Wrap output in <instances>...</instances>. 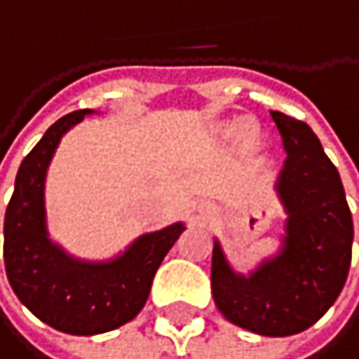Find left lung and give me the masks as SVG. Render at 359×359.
Instances as JSON below:
<instances>
[{
    "instance_id": "8db88e82",
    "label": "left lung",
    "mask_w": 359,
    "mask_h": 359,
    "mask_svg": "<svg viewBox=\"0 0 359 359\" xmlns=\"http://www.w3.org/2000/svg\"><path fill=\"white\" fill-rule=\"evenodd\" d=\"M271 117L286 151L276 183L288 215L282 248L242 276L215 240L210 282L215 303L231 324L263 337H290L313 326L341 294L353 221L339 170L313 130L280 111Z\"/></svg>"
}]
</instances>
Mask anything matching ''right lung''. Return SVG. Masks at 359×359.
<instances>
[{"label": "right lung", "instance_id": "right-lung-1", "mask_svg": "<svg viewBox=\"0 0 359 359\" xmlns=\"http://www.w3.org/2000/svg\"><path fill=\"white\" fill-rule=\"evenodd\" d=\"M92 109L52 123L22 159L4 221V261L14 294L43 324L67 334H100L134 320L144 307L163 257L185 231L174 223L136 238L111 261H81L48 236L46 174L60 138Z\"/></svg>", "mask_w": 359, "mask_h": 359}]
</instances>
